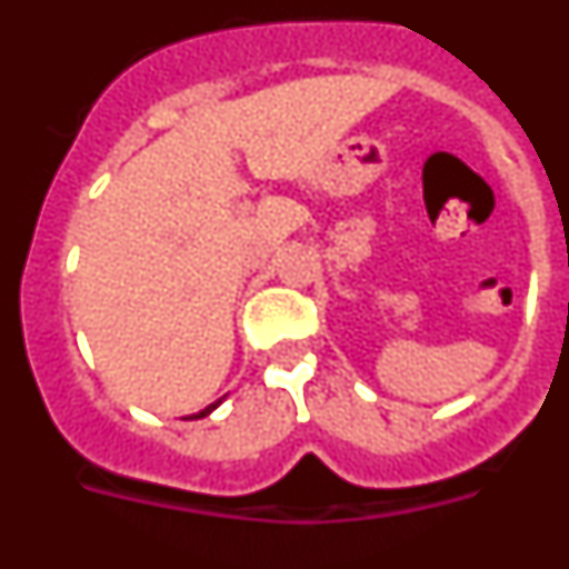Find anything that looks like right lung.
Segmentation results:
<instances>
[{"mask_svg": "<svg viewBox=\"0 0 569 569\" xmlns=\"http://www.w3.org/2000/svg\"><path fill=\"white\" fill-rule=\"evenodd\" d=\"M216 407H219V401H216V405H210V407H204L202 413H196V416H190V419H202V416H208L210 410H216Z\"/></svg>", "mask_w": 569, "mask_h": 569, "instance_id": "obj_1", "label": "right lung"}]
</instances>
